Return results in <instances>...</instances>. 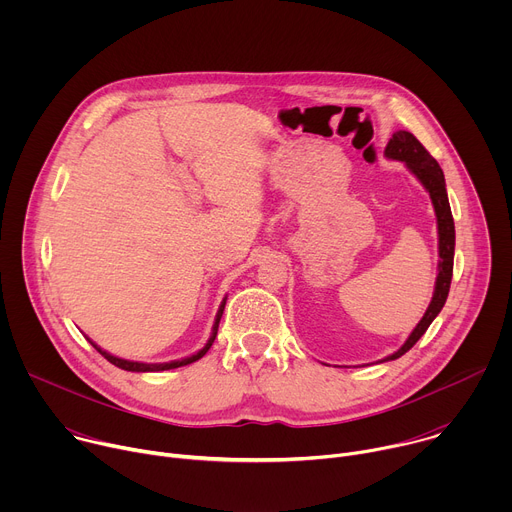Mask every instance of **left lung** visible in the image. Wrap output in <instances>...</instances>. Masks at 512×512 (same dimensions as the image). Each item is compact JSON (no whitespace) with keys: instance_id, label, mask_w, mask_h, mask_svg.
<instances>
[{"instance_id":"8db88e82","label":"left lung","mask_w":512,"mask_h":512,"mask_svg":"<svg viewBox=\"0 0 512 512\" xmlns=\"http://www.w3.org/2000/svg\"><path fill=\"white\" fill-rule=\"evenodd\" d=\"M385 156L389 160L403 162L407 170L421 182V186L429 192L435 218H437V253H440V263H437V277H435V289H433V298L419 320V324L413 328L409 338L403 342V346L385 356L379 362L385 360H395L403 356L429 328V324L435 320V316L442 312L448 294H450V283H452V273H454V247H456V229H454V216L452 208L448 202V192H446V178L444 172L437 164L429 152L419 143V139L409 133V131H395L393 137L389 139Z\"/></svg>"}]
</instances>
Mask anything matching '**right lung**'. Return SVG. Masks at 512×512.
<instances>
[{
    "label": "right lung",
    "mask_w": 512,
    "mask_h": 512,
    "mask_svg": "<svg viewBox=\"0 0 512 512\" xmlns=\"http://www.w3.org/2000/svg\"><path fill=\"white\" fill-rule=\"evenodd\" d=\"M225 304H227V298L221 302V308H218L216 312V318H214V324H212V332H210V338L208 342L194 354L186 356V358H180V360H170V362H137V360H125V358H119V356H113L109 354L107 350H103L101 346H97L93 340H89L97 352H101L111 364H115V367L123 369V371H131V373H160V371H170V369H178V367H184V364H190V362H196L198 358H202L208 348L212 346L214 338H216V332H218V322H221L223 318V312H225Z\"/></svg>",
    "instance_id": "add662e5"
}]
</instances>
